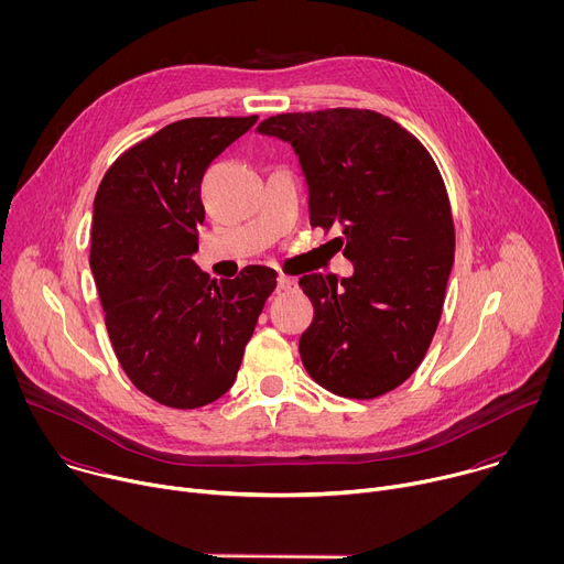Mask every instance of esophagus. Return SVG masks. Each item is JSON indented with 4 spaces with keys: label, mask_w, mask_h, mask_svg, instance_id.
<instances>
[{
    "label": "esophagus",
    "mask_w": 564,
    "mask_h": 564,
    "mask_svg": "<svg viewBox=\"0 0 564 564\" xmlns=\"http://www.w3.org/2000/svg\"><path fill=\"white\" fill-rule=\"evenodd\" d=\"M296 285V281L292 276H285V274H279L276 276V288L279 290H292Z\"/></svg>",
    "instance_id": "34e87169"
}]
</instances>
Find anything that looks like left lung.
<instances>
[{"instance_id": "1", "label": "left lung", "mask_w": 564, "mask_h": 564, "mask_svg": "<svg viewBox=\"0 0 564 564\" xmlns=\"http://www.w3.org/2000/svg\"><path fill=\"white\" fill-rule=\"evenodd\" d=\"M257 131L288 142L307 185L310 225L335 227L352 276L299 279L314 305L299 352L335 394L379 397L424 359L442 316L455 231L444 181L422 142L368 109L281 113Z\"/></svg>"}]
</instances>
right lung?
Segmentation results:
<instances>
[{
  "label": "right lung",
  "instance_id": "add662e5",
  "mask_svg": "<svg viewBox=\"0 0 564 564\" xmlns=\"http://www.w3.org/2000/svg\"><path fill=\"white\" fill-rule=\"evenodd\" d=\"M254 122H172L124 151L94 200L91 272L111 346L131 383L170 409H200L231 388L276 285L263 265L212 281L192 259L203 174Z\"/></svg>",
  "mask_w": 564,
  "mask_h": 564
}]
</instances>
